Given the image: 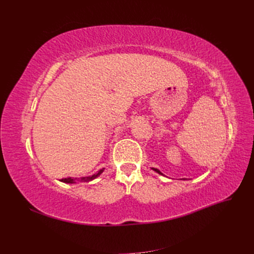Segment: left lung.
I'll use <instances>...</instances> for the list:
<instances>
[{
	"label": "left lung",
	"mask_w": 254,
	"mask_h": 254,
	"mask_svg": "<svg viewBox=\"0 0 254 254\" xmlns=\"http://www.w3.org/2000/svg\"><path fill=\"white\" fill-rule=\"evenodd\" d=\"M152 170H153V171H156L157 173H159V174H161V175H163V174H162V173H161V172H160L159 170H157V168H152Z\"/></svg>",
	"instance_id": "8db88e82"
}]
</instances>
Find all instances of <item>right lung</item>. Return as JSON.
Wrapping results in <instances>:
<instances>
[{
    "mask_svg": "<svg viewBox=\"0 0 254 254\" xmlns=\"http://www.w3.org/2000/svg\"><path fill=\"white\" fill-rule=\"evenodd\" d=\"M103 172H104V168H103V170H99L96 174L92 175V176H89V177H81V178H70V177H68V178L61 179L60 181H63V182H64V183H74L75 181H78V182H89V181H91V180L95 179L96 177H98Z\"/></svg>",
    "mask_w": 254,
    "mask_h": 254,
    "instance_id": "add662e5",
    "label": "right lung"
}]
</instances>
